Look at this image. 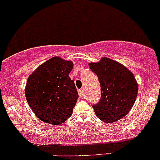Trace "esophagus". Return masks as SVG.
Returning <instances> with one entry per match:
<instances>
[{
    "instance_id": "obj_1",
    "label": "esophagus",
    "mask_w": 160,
    "mask_h": 160,
    "mask_svg": "<svg viewBox=\"0 0 160 160\" xmlns=\"http://www.w3.org/2000/svg\"><path fill=\"white\" fill-rule=\"evenodd\" d=\"M78 93H79V95H80V98H83V97H84V91H83V88L80 90H79Z\"/></svg>"
}]
</instances>
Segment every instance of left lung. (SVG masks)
Wrapping results in <instances>:
<instances>
[{
    "label": "left lung",
    "instance_id": "8db88e82",
    "mask_svg": "<svg viewBox=\"0 0 160 160\" xmlns=\"http://www.w3.org/2000/svg\"><path fill=\"white\" fill-rule=\"evenodd\" d=\"M90 70L97 74L101 88V98L93 104L97 117L113 123L127 115L138 94V83L133 73L125 66L107 57L90 62Z\"/></svg>",
    "mask_w": 160,
    "mask_h": 160
}]
</instances>
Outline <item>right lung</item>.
<instances>
[{
	"mask_svg": "<svg viewBox=\"0 0 160 160\" xmlns=\"http://www.w3.org/2000/svg\"><path fill=\"white\" fill-rule=\"evenodd\" d=\"M73 63L55 56L40 65L27 80L25 97L34 114L43 122L59 125L72 115L79 98L69 77Z\"/></svg>",
	"mask_w": 160,
	"mask_h": 160,
	"instance_id": "1",
	"label": "right lung"
}]
</instances>
